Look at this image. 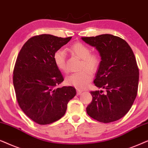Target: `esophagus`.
<instances>
[{
	"mask_svg": "<svg viewBox=\"0 0 148 148\" xmlns=\"http://www.w3.org/2000/svg\"><path fill=\"white\" fill-rule=\"evenodd\" d=\"M82 90H79V89H77V95H80V94L82 93Z\"/></svg>",
	"mask_w": 148,
	"mask_h": 148,
	"instance_id": "esophagus-1",
	"label": "esophagus"
}]
</instances>
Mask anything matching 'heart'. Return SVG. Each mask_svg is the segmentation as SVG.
Masks as SVG:
<instances>
[{
  "label": "heart",
  "instance_id": "1",
  "mask_svg": "<svg viewBox=\"0 0 148 148\" xmlns=\"http://www.w3.org/2000/svg\"><path fill=\"white\" fill-rule=\"evenodd\" d=\"M68 50L74 56L82 60L79 72L73 73L66 79L68 85L74 86L78 89H83L92 79L90 72H96L99 68L101 60L96 53H90L89 47L81 42H76L71 45ZM66 56L62 49H58L53 54V62L57 68L62 72H66Z\"/></svg>",
  "mask_w": 148,
  "mask_h": 148
}]
</instances>
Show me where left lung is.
<instances>
[{
	"mask_svg": "<svg viewBox=\"0 0 148 148\" xmlns=\"http://www.w3.org/2000/svg\"><path fill=\"white\" fill-rule=\"evenodd\" d=\"M81 38L99 51L101 61L94 84L107 92L90 91L92 99L86 113L101 123L118 121L129 111L137 94L139 69L135 55L125 40L114 35Z\"/></svg>",
	"mask_w": 148,
	"mask_h": 148,
	"instance_id": "left-lung-1",
	"label": "left lung"
}]
</instances>
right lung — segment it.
Returning a JSON list of instances; mask_svg holds the SVG:
<instances>
[{"mask_svg": "<svg viewBox=\"0 0 148 148\" xmlns=\"http://www.w3.org/2000/svg\"><path fill=\"white\" fill-rule=\"evenodd\" d=\"M72 37L51 34L32 37L19 51L13 70V86L19 107L39 125H49L64 116L76 95L73 86L56 88L64 81L53 62V54Z\"/></svg>", "mask_w": 148, "mask_h": 148, "instance_id": "obj_1", "label": "right lung"}]
</instances>
